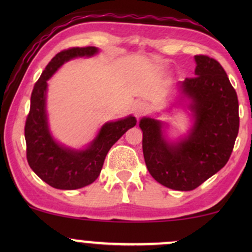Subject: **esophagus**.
Instances as JSON below:
<instances>
[{"label": "esophagus", "mask_w": 252, "mask_h": 252, "mask_svg": "<svg viewBox=\"0 0 252 252\" xmlns=\"http://www.w3.org/2000/svg\"><path fill=\"white\" fill-rule=\"evenodd\" d=\"M147 110H148V106H147V104L144 103H137L135 105V109H134V112H135V116L137 118H140L141 116H143L144 114L147 112Z\"/></svg>", "instance_id": "34e87169"}]
</instances>
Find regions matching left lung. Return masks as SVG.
<instances>
[{
	"instance_id": "obj_1",
	"label": "left lung",
	"mask_w": 252,
	"mask_h": 252,
	"mask_svg": "<svg viewBox=\"0 0 252 252\" xmlns=\"http://www.w3.org/2000/svg\"><path fill=\"white\" fill-rule=\"evenodd\" d=\"M195 77L180 84L195 118L189 135L176 143L163 136V124L143 117L142 148L150 175L163 186L192 190L226 164L239 130L238 98L222 66L207 56L194 57Z\"/></svg>"
}]
</instances>
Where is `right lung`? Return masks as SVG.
<instances>
[{"label": "right lung", "mask_w": 252, "mask_h": 252, "mask_svg": "<svg viewBox=\"0 0 252 252\" xmlns=\"http://www.w3.org/2000/svg\"><path fill=\"white\" fill-rule=\"evenodd\" d=\"M97 52L94 46L59 52L46 66L32 91L31 109L25 126L27 161L33 172L54 189H78L92 184L99 176L110 148L137 122L134 116H128L105 123L84 150L66 148L52 137L46 114L47 80L63 63L77 57H91Z\"/></svg>", "instance_id": "right-lung-1"}]
</instances>
